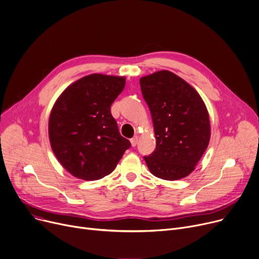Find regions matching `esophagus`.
I'll return each instance as SVG.
<instances>
[{
    "label": "esophagus",
    "mask_w": 259,
    "mask_h": 259,
    "mask_svg": "<svg viewBox=\"0 0 259 259\" xmlns=\"http://www.w3.org/2000/svg\"><path fill=\"white\" fill-rule=\"evenodd\" d=\"M131 143H132V146H133V147H135V146L138 144V137H137V136L131 139Z\"/></svg>",
    "instance_id": "esophagus-1"
}]
</instances>
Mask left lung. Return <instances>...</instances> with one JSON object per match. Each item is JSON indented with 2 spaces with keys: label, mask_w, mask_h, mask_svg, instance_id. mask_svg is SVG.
I'll return each instance as SVG.
<instances>
[{
  "label": "left lung",
  "mask_w": 259,
  "mask_h": 259,
  "mask_svg": "<svg viewBox=\"0 0 259 259\" xmlns=\"http://www.w3.org/2000/svg\"><path fill=\"white\" fill-rule=\"evenodd\" d=\"M153 122L156 147L144 160L149 171L166 181L188 176L207 148L209 117L198 92L171 71L140 79Z\"/></svg>",
  "instance_id": "1"
}]
</instances>
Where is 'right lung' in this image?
<instances>
[{"label": "right lung", "instance_id": "1", "mask_svg": "<svg viewBox=\"0 0 259 259\" xmlns=\"http://www.w3.org/2000/svg\"><path fill=\"white\" fill-rule=\"evenodd\" d=\"M124 85L122 76L90 74L66 88L54 105L49 121L52 149L73 176L101 180L131 147L111 114Z\"/></svg>", "mask_w": 259, "mask_h": 259}]
</instances>
